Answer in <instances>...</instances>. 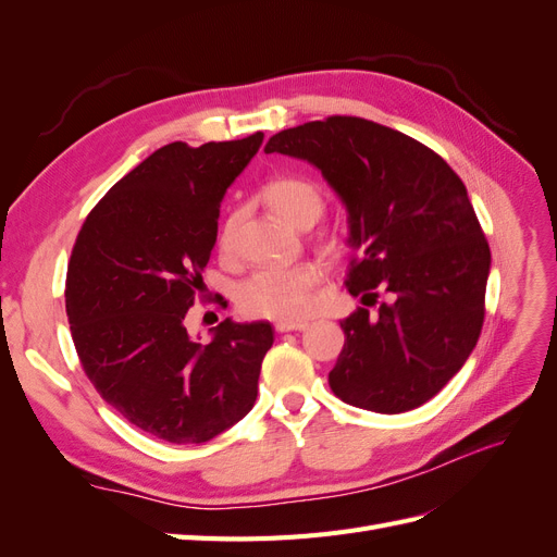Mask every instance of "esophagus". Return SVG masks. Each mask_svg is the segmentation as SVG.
Instances as JSON below:
<instances>
[{"instance_id":"esophagus-1","label":"esophagus","mask_w":557,"mask_h":557,"mask_svg":"<svg viewBox=\"0 0 557 557\" xmlns=\"http://www.w3.org/2000/svg\"><path fill=\"white\" fill-rule=\"evenodd\" d=\"M276 332H305L309 327V323H285V320H278V323L274 325Z\"/></svg>"}]
</instances>
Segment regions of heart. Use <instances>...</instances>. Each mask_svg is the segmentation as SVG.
<instances>
[{"label": "heart", "mask_w": 557, "mask_h": 557, "mask_svg": "<svg viewBox=\"0 0 557 557\" xmlns=\"http://www.w3.org/2000/svg\"><path fill=\"white\" fill-rule=\"evenodd\" d=\"M267 205L272 207L285 223L295 227L311 225L323 211V195L320 188L305 176H281L264 188ZM239 213H230L218 234V246L223 250L232 248L234 230H237ZM325 276V269L318 262H295V264H269L258 269L239 285V307L250 315H262L272 320H295L305 318L313 305V290Z\"/></svg>", "instance_id": "1"}]
</instances>
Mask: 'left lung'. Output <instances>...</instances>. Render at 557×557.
Returning a JSON list of instances; mask_svg holds the SVG:
<instances>
[{"mask_svg": "<svg viewBox=\"0 0 557 557\" xmlns=\"http://www.w3.org/2000/svg\"><path fill=\"white\" fill-rule=\"evenodd\" d=\"M264 153L305 160L346 209L356 250L346 288L375 304L342 320L346 344L330 372L350 407L401 413L460 372L481 325L491 248L465 183L420 141L352 115L274 134Z\"/></svg>", "mask_w": 557, "mask_h": 557, "instance_id": "obj_1", "label": "left lung"}]
</instances>
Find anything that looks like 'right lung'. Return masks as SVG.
I'll list each match as a JSON object with an SVG mask.
<instances>
[{"mask_svg":"<svg viewBox=\"0 0 557 557\" xmlns=\"http://www.w3.org/2000/svg\"><path fill=\"white\" fill-rule=\"evenodd\" d=\"M264 134L158 148L99 199L66 269V318L83 369L134 428L205 444L252 409L269 323L225 318L201 344L185 313L218 237L221 201Z\"/></svg>","mask_w":557,"mask_h":557,"instance_id":"1","label":"right lung"}]
</instances>
